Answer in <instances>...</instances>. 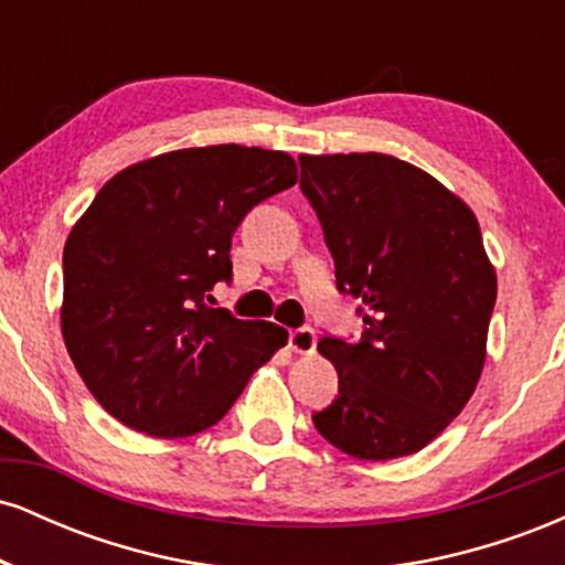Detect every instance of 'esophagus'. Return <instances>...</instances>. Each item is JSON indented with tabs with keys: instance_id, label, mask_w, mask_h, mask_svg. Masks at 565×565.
<instances>
[{
	"instance_id": "esophagus-1",
	"label": "esophagus",
	"mask_w": 565,
	"mask_h": 565,
	"mask_svg": "<svg viewBox=\"0 0 565 565\" xmlns=\"http://www.w3.org/2000/svg\"><path fill=\"white\" fill-rule=\"evenodd\" d=\"M289 348L295 350V353H302V355H310L316 350V332L310 327H300L295 329V332H289Z\"/></svg>"
}]
</instances>
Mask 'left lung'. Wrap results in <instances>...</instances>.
Segmentation results:
<instances>
[{"instance_id": "left-lung-1", "label": "left lung", "mask_w": 565, "mask_h": 565, "mask_svg": "<svg viewBox=\"0 0 565 565\" xmlns=\"http://www.w3.org/2000/svg\"><path fill=\"white\" fill-rule=\"evenodd\" d=\"M337 289L364 305L359 342L323 337L340 395L316 430L355 459L425 449L481 380L497 274L472 210L433 174L387 153L300 157Z\"/></svg>"}]
</instances>
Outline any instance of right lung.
Returning <instances> with one entry per match:
<instances>
[{
    "mask_svg": "<svg viewBox=\"0 0 565 565\" xmlns=\"http://www.w3.org/2000/svg\"><path fill=\"white\" fill-rule=\"evenodd\" d=\"M297 183L289 153L236 142L180 148L114 174L63 249L61 329L111 417L185 438L228 414L287 329L212 308L246 212Z\"/></svg>",
    "mask_w": 565,
    "mask_h": 565,
    "instance_id": "add662e5",
    "label": "right lung"
}]
</instances>
